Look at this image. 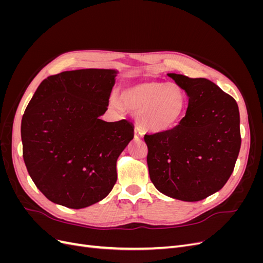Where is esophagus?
I'll list each match as a JSON object with an SVG mask.
<instances>
[{"label":"esophagus","mask_w":263,"mask_h":263,"mask_svg":"<svg viewBox=\"0 0 263 263\" xmlns=\"http://www.w3.org/2000/svg\"><path fill=\"white\" fill-rule=\"evenodd\" d=\"M142 136H144V134H142L141 129L135 128V138H136V139H140V138H142Z\"/></svg>","instance_id":"obj_1"}]
</instances>
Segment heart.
<instances>
[{"instance_id": "1", "label": "heart", "mask_w": 263, "mask_h": 263, "mask_svg": "<svg viewBox=\"0 0 263 263\" xmlns=\"http://www.w3.org/2000/svg\"><path fill=\"white\" fill-rule=\"evenodd\" d=\"M121 100L134 114L138 115L139 123L154 132H164L177 126L186 110V95L174 83L155 80L137 81L123 87ZM114 107H123L121 101L112 98Z\"/></svg>"}]
</instances>
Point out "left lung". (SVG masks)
Segmentation results:
<instances>
[{"instance_id": "1", "label": "left lung", "mask_w": 263, "mask_h": 263, "mask_svg": "<svg viewBox=\"0 0 263 263\" xmlns=\"http://www.w3.org/2000/svg\"><path fill=\"white\" fill-rule=\"evenodd\" d=\"M189 98L172 129L145 135L151 182L162 194L197 202L226 184L239 154L240 117L234 98L204 78L168 73Z\"/></svg>"}]
</instances>
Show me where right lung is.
Wrapping results in <instances>:
<instances>
[{
    "instance_id": "add662e5",
    "label": "right lung",
    "mask_w": 263,
    "mask_h": 263,
    "mask_svg": "<svg viewBox=\"0 0 263 263\" xmlns=\"http://www.w3.org/2000/svg\"><path fill=\"white\" fill-rule=\"evenodd\" d=\"M117 71L82 69L41 83L22 118L23 158L49 201L84 209L105 198L117 180L116 161L134 138L126 119L107 123Z\"/></svg>"
}]
</instances>
